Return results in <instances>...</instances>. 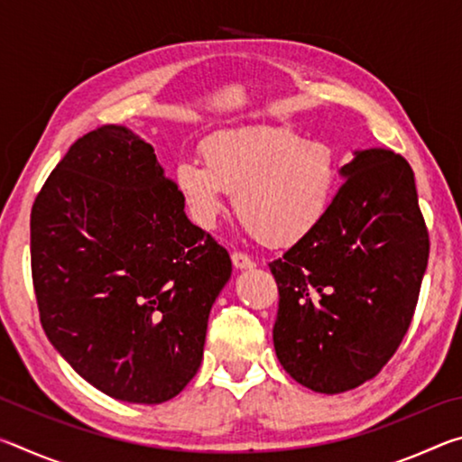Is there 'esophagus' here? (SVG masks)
Returning <instances> with one entry per match:
<instances>
[{
	"instance_id": "obj_1",
	"label": "esophagus",
	"mask_w": 462,
	"mask_h": 462,
	"mask_svg": "<svg viewBox=\"0 0 462 462\" xmlns=\"http://www.w3.org/2000/svg\"><path fill=\"white\" fill-rule=\"evenodd\" d=\"M232 263H234V267L236 269H253L254 267V261L250 259L248 254H245V253H240V250H236V253H232Z\"/></svg>"
}]
</instances>
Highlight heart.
<instances>
[{
    "mask_svg": "<svg viewBox=\"0 0 462 462\" xmlns=\"http://www.w3.org/2000/svg\"><path fill=\"white\" fill-rule=\"evenodd\" d=\"M203 165L179 162L175 185L193 222L212 230L236 195V214L269 246H291L324 222L340 183V154L289 128H238L209 136Z\"/></svg>",
    "mask_w": 462,
    "mask_h": 462,
    "instance_id": "b5f03b06",
    "label": "heart"
}]
</instances>
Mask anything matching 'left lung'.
I'll return each mask as SVG.
<instances>
[{"mask_svg":"<svg viewBox=\"0 0 462 462\" xmlns=\"http://www.w3.org/2000/svg\"><path fill=\"white\" fill-rule=\"evenodd\" d=\"M342 175L324 222L269 263L279 363L303 387L330 395L377 377L400 348L430 254L402 154L361 151Z\"/></svg>","mask_w":462,"mask_h":462,"instance_id":"obj_1","label":"left lung"}]
</instances>
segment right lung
Segmentation results:
<instances>
[{
	"label": "right lung",
	"instance_id": "obj_1",
	"mask_svg": "<svg viewBox=\"0 0 462 462\" xmlns=\"http://www.w3.org/2000/svg\"><path fill=\"white\" fill-rule=\"evenodd\" d=\"M30 259L44 332L93 387L162 403L195 377L232 261L134 132L106 124L69 148L34 199Z\"/></svg>",
	"mask_w": 462,
	"mask_h": 462
}]
</instances>
